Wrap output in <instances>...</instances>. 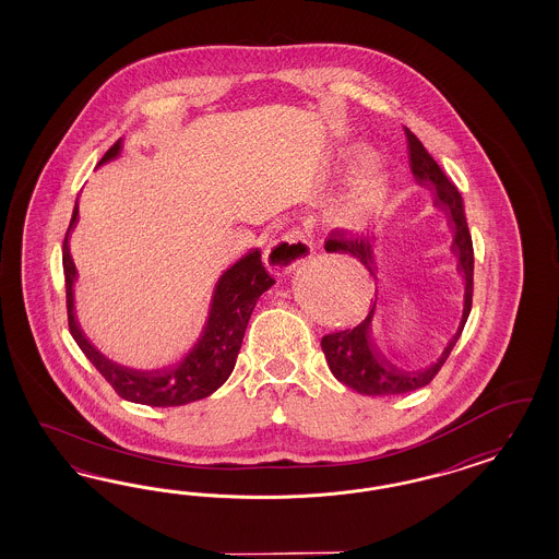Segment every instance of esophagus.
<instances>
[{
	"label": "esophagus",
	"mask_w": 559,
	"mask_h": 559,
	"mask_svg": "<svg viewBox=\"0 0 559 559\" xmlns=\"http://www.w3.org/2000/svg\"><path fill=\"white\" fill-rule=\"evenodd\" d=\"M313 254V243L301 229H290L269 246L264 262L276 274H288Z\"/></svg>",
	"instance_id": "1"
}]
</instances>
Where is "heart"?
<instances>
[{"label":"heart","mask_w":559,"mask_h":559,"mask_svg":"<svg viewBox=\"0 0 559 559\" xmlns=\"http://www.w3.org/2000/svg\"><path fill=\"white\" fill-rule=\"evenodd\" d=\"M385 192V174L383 169L377 166H369L360 174L358 182H356L355 192L350 194L346 211L355 217L371 213L372 209L383 199Z\"/></svg>","instance_id":"heart-1"}]
</instances>
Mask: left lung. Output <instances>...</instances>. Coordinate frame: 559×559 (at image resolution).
<instances>
[{"label":"left lung","mask_w":559,"mask_h":559,"mask_svg":"<svg viewBox=\"0 0 559 559\" xmlns=\"http://www.w3.org/2000/svg\"><path fill=\"white\" fill-rule=\"evenodd\" d=\"M406 131L407 157L409 169L420 187L428 188L432 192V204L444 213L447 225L453 234L451 252L457 258V272L463 278L465 293H463V313L459 322L457 332L444 344L442 353L437 360H432L428 367L418 371H406L395 367L388 360L377 346V340L372 336V322L377 311L379 290H374V301L371 311L365 318V322L358 323L355 330H344L336 334H328L322 338V350L328 360L330 371L340 383L348 385L350 390L358 391L362 395H397L406 391L418 390L428 385L435 374L440 371L444 360L451 355L453 346L457 344L459 336L463 332V325L472 311V295H474V243L469 236V227L465 219L463 199L459 194L457 187L444 176L435 157L424 150L420 139L414 135L409 129ZM325 252L330 254L355 255L362 262V266L371 272L377 281V262H374V237L348 236L346 231L336 229L332 231L325 241Z\"/></svg>","instance_id":"1"}]
</instances>
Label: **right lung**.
I'll use <instances>...</instances> for the list:
<instances>
[{
    "mask_svg": "<svg viewBox=\"0 0 559 559\" xmlns=\"http://www.w3.org/2000/svg\"><path fill=\"white\" fill-rule=\"evenodd\" d=\"M120 152L122 139L104 153L98 166L117 159ZM78 215L80 206L75 203L63 241V271L68 288L69 330L87 360L102 372V377L115 388L122 400H129L133 404L153 407L187 406L190 402H199L219 390L236 367L241 340L254 311L255 301L274 285V278L262 264L260 250L252 248L227 271L221 272L211 295L203 332L188 353L159 369H133L102 355L85 338L75 318L73 285L78 281V269L69 252V236L78 225Z\"/></svg>",
    "mask_w": 559,
    "mask_h": 559,
    "instance_id": "right-lung-1",
    "label": "right lung"
}]
</instances>
